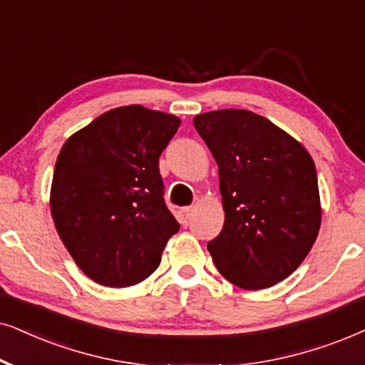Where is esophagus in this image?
<instances>
[{
    "label": "esophagus",
    "mask_w": 365,
    "mask_h": 365,
    "mask_svg": "<svg viewBox=\"0 0 365 365\" xmlns=\"http://www.w3.org/2000/svg\"><path fill=\"white\" fill-rule=\"evenodd\" d=\"M190 215H192V208L190 207L182 208V210L178 212V218H180V222H182V223H188V220H190Z\"/></svg>",
    "instance_id": "34e87169"
}]
</instances>
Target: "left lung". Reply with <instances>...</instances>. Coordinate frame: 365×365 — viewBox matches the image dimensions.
I'll use <instances>...</instances> for the list:
<instances>
[{"label":"left lung","instance_id":"8db88e82","mask_svg":"<svg viewBox=\"0 0 365 365\" xmlns=\"http://www.w3.org/2000/svg\"><path fill=\"white\" fill-rule=\"evenodd\" d=\"M218 165L225 222L208 242L218 272L245 290L287 279L320 228L314 160L297 140L249 110L193 118Z\"/></svg>","mask_w":365,"mask_h":365}]
</instances>
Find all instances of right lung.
Listing matches in <instances>:
<instances>
[{"mask_svg":"<svg viewBox=\"0 0 365 365\" xmlns=\"http://www.w3.org/2000/svg\"><path fill=\"white\" fill-rule=\"evenodd\" d=\"M180 118L140 105L113 108L58 155L50 207L76 265L105 287L153 274L178 222L165 205L158 158Z\"/></svg>","mask_w":365,"mask_h":365,"instance_id":"obj_1","label":"right lung"}]
</instances>
